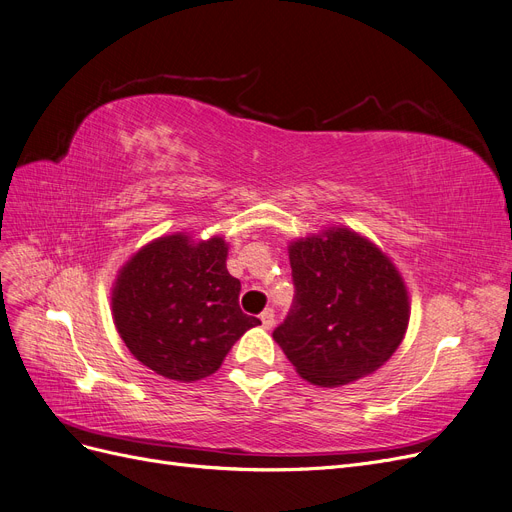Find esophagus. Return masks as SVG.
I'll return each mask as SVG.
<instances>
[{
  "instance_id": "1",
  "label": "esophagus",
  "mask_w": 512,
  "mask_h": 512,
  "mask_svg": "<svg viewBox=\"0 0 512 512\" xmlns=\"http://www.w3.org/2000/svg\"><path fill=\"white\" fill-rule=\"evenodd\" d=\"M260 321H262L264 327H267V330H271V327L275 325V311L273 309H264L260 313Z\"/></svg>"
}]
</instances>
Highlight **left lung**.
<instances>
[{
  "label": "left lung",
  "instance_id": "obj_1",
  "mask_svg": "<svg viewBox=\"0 0 512 512\" xmlns=\"http://www.w3.org/2000/svg\"><path fill=\"white\" fill-rule=\"evenodd\" d=\"M290 264L294 302L273 338L304 380L342 386L391 359L410 302L401 275L374 243L327 229L294 241Z\"/></svg>",
  "mask_w": 512,
  "mask_h": 512
}]
</instances>
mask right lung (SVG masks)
Here are the masks:
<instances>
[{"label":"right lung","mask_w":512,"mask_h":512,"mask_svg":"<svg viewBox=\"0 0 512 512\" xmlns=\"http://www.w3.org/2000/svg\"><path fill=\"white\" fill-rule=\"evenodd\" d=\"M241 283L227 271V243L176 233L145 245L119 271L113 319L130 353L163 378L214 374L260 319L239 309Z\"/></svg>","instance_id":"1"}]
</instances>
